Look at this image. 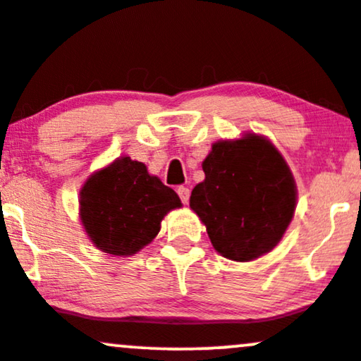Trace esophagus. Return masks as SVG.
<instances>
[{"label": "esophagus", "mask_w": 361, "mask_h": 361, "mask_svg": "<svg viewBox=\"0 0 361 361\" xmlns=\"http://www.w3.org/2000/svg\"><path fill=\"white\" fill-rule=\"evenodd\" d=\"M177 194H179L180 201L184 202V204H188V202H189V196H190L189 189L184 188V185H180V188H177Z\"/></svg>", "instance_id": "1"}]
</instances>
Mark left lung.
<instances>
[{"mask_svg":"<svg viewBox=\"0 0 361 361\" xmlns=\"http://www.w3.org/2000/svg\"><path fill=\"white\" fill-rule=\"evenodd\" d=\"M202 171L189 204L219 255L252 262L281 243L298 206V185L269 138L248 131L218 140Z\"/></svg>","mask_w":361,"mask_h":361,"instance_id":"left-lung-1","label":"left lung"}]
</instances>
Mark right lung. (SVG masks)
<instances>
[{"mask_svg":"<svg viewBox=\"0 0 361 361\" xmlns=\"http://www.w3.org/2000/svg\"><path fill=\"white\" fill-rule=\"evenodd\" d=\"M182 207L176 190L130 157H118L87 177L79 192V218L101 252L130 257L159 235L160 223Z\"/></svg>","mask_w":361,"mask_h":361,"instance_id":"right-lung-1","label":"right lung"}]
</instances>
